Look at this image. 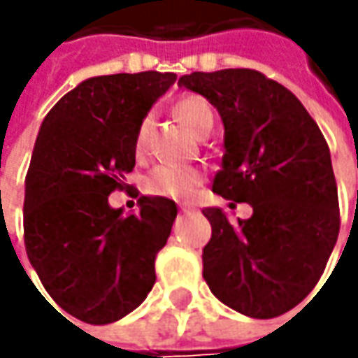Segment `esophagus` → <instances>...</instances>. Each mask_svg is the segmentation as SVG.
<instances>
[{
	"instance_id": "esophagus-1",
	"label": "esophagus",
	"mask_w": 358,
	"mask_h": 358,
	"mask_svg": "<svg viewBox=\"0 0 358 358\" xmlns=\"http://www.w3.org/2000/svg\"><path fill=\"white\" fill-rule=\"evenodd\" d=\"M179 211L181 213H189L191 211V205H179Z\"/></svg>"
}]
</instances>
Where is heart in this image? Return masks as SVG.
I'll use <instances>...</instances> for the list:
<instances>
[{
    "mask_svg": "<svg viewBox=\"0 0 358 358\" xmlns=\"http://www.w3.org/2000/svg\"><path fill=\"white\" fill-rule=\"evenodd\" d=\"M177 117L185 123V127L193 135L203 137L211 133L215 123V115L211 105L207 103L199 95H191L181 99L175 105ZM151 127V115H145L135 133V149L137 153H143L147 147V135ZM205 173L197 167L189 165H175V163H163L155 167L145 179V191L153 197H167V199H189L195 189L203 183Z\"/></svg>",
    "mask_w": 358,
    "mask_h": 358,
    "instance_id": "obj_1",
    "label": "heart"
}]
</instances>
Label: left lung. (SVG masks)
I'll return each instance as SVG.
<instances>
[{"label": "left lung", "mask_w": 358, "mask_h": 358, "mask_svg": "<svg viewBox=\"0 0 358 358\" xmlns=\"http://www.w3.org/2000/svg\"><path fill=\"white\" fill-rule=\"evenodd\" d=\"M179 85L207 97L225 125L213 191L253 207L235 225L221 209L203 211L213 229L203 249V279L241 315L279 317L315 289L337 243L329 145L295 95L261 71H195Z\"/></svg>", "instance_id": "obj_1"}]
</instances>
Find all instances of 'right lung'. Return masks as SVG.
I'll list each match as a JSON object with an SVG mask.
<instances>
[{"instance_id":"1","label":"right lung","mask_w":358,"mask_h":358,"mask_svg":"<svg viewBox=\"0 0 358 358\" xmlns=\"http://www.w3.org/2000/svg\"><path fill=\"white\" fill-rule=\"evenodd\" d=\"M175 81L159 71L91 77L39 129L25 175V251L51 299L81 323L123 319L155 282L175 201L141 197L139 213L121 215L107 197L125 189L137 127Z\"/></svg>"}]
</instances>
